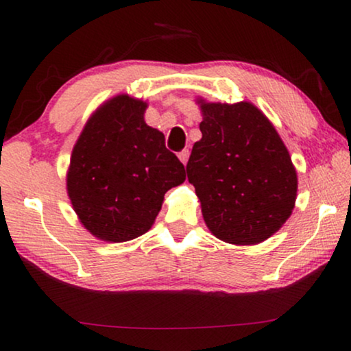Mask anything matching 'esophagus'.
<instances>
[{
	"mask_svg": "<svg viewBox=\"0 0 351 351\" xmlns=\"http://www.w3.org/2000/svg\"><path fill=\"white\" fill-rule=\"evenodd\" d=\"M189 156H190V152L189 150H182L179 153V160L184 162V165H186V161H189Z\"/></svg>",
	"mask_w": 351,
	"mask_h": 351,
	"instance_id": "obj_1",
	"label": "esophagus"
}]
</instances>
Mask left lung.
<instances>
[{"label":"left lung","instance_id":"8db88e82","mask_svg":"<svg viewBox=\"0 0 351 351\" xmlns=\"http://www.w3.org/2000/svg\"><path fill=\"white\" fill-rule=\"evenodd\" d=\"M203 121L186 176L215 238L247 246L265 241L289 219L297 172L268 118L251 102L198 100Z\"/></svg>","mask_w":351,"mask_h":351}]
</instances>
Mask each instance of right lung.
I'll use <instances>...</instances> for the list:
<instances>
[{"instance_id": "obj_1", "label": "right lung", "mask_w": 351, "mask_h": 351, "mask_svg": "<svg viewBox=\"0 0 351 351\" xmlns=\"http://www.w3.org/2000/svg\"><path fill=\"white\" fill-rule=\"evenodd\" d=\"M147 102L119 94L88 119L66 172L80 222L95 238L123 243L147 233L165 193L184 184L185 167L165 134L143 119Z\"/></svg>"}]
</instances>
